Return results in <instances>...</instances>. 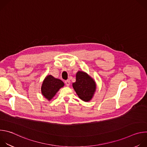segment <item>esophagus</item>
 Masks as SVG:
<instances>
[{"label": "esophagus", "instance_id": "esophagus-1", "mask_svg": "<svg viewBox=\"0 0 147 147\" xmlns=\"http://www.w3.org/2000/svg\"><path fill=\"white\" fill-rule=\"evenodd\" d=\"M65 84H66V86L69 87V86H70V80H66V81H65Z\"/></svg>", "mask_w": 147, "mask_h": 147}]
</instances>
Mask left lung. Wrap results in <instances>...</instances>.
<instances>
[{"label":"left lung","mask_w":147,"mask_h":147,"mask_svg":"<svg viewBox=\"0 0 147 147\" xmlns=\"http://www.w3.org/2000/svg\"><path fill=\"white\" fill-rule=\"evenodd\" d=\"M73 87L81 99L88 102L94 95L96 84L94 80L86 73L79 71L76 74V81L73 83Z\"/></svg>","instance_id":"obj_1"}]
</instances>
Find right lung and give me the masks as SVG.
<instances>
[{"mask_svg": "<svg viewBox=\"0 0 147 147\" xmlns=\"http://www.w3.org/2000/svg\"><path fill=\"white\" fill-rule=\"evenodd\" d=\"M64 85V82L61 80L55 78L51 75L48 76L42 85V94L45 98L50 100Z\"/></svg>", "mask_w": 147, "mask_h": 147, "instance_id": "1", "label": "right lung"}]
</instances>
